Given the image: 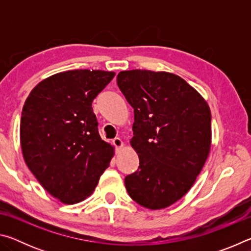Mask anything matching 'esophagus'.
Listing matches in <instances>:
<instances>
[{
    "label": "esophagus",
    "mask_w": 251,
    "mask_h": 251,
    "mask_svg": "<svg viewBox=\"0 0 251 251\" xmlns=\"http://www.w3.org/2000/svg\"><path fill=\"white\" fill-rule=\"evenodd\" d=\"M113 145L115 146V148H116V151H118L121 150V148H123L124 147V143H123V141L121 138H118V137H116V138H114L113 139Z\"/></svg>",
    "instance_id": "obj_1"
}]
</instances>
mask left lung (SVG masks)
Instances as JSON below:
<instances>
[{
  "label": "left lung",
  "instance_id": "1",
  "mask_svg": "<svg viewBox=\"0 0 251 251\" xmlns=\"http://www.w3.org/2000/svg\"><path fill=\"white\" fill-rule=\"evenodd\" d=\"M117 85L134 108L130 145L139 157L125 177L130 198L148 209H163L188 193L211 146L207 101L178 75L147 70L123 71Z\"/></svg>",
  "mask_w": 251,
  "mask_h": 251
}]
</instances>
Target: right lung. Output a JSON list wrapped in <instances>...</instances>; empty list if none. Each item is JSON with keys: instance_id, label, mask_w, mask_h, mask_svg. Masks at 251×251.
Instances as JSON below:
<instances>
[{"instance_id": "right-lung-1", "label": "right lung", "mask_w": 251, "mask_h": 251, "mask_svg": "<svg viewBox=\"0 0 251 251\" xmlns=\"http://www.w3.org/2000/svg\"><path fill=\"white\" fill-rule=\"evenodd\" d=\"M114 72L74 70L36 85L25 100L20 139L25 163L43 188L63 203L94 192L114 156L99 134L92 103Z\"/></svg>"}]
</instances>
